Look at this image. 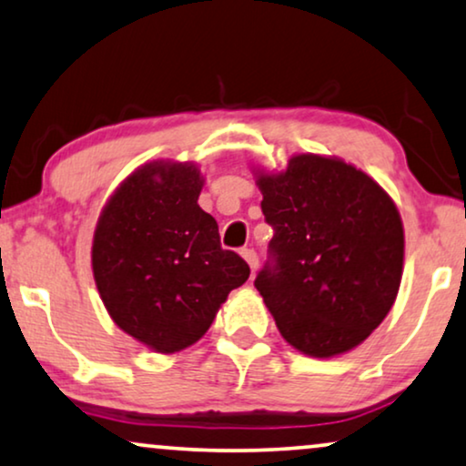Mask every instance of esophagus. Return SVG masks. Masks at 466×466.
<instances>
[{
    "label": "esophagus",
    "instance_id": "obj_1",
    "mask_svg": "<svg viewBox=\"0 0 466 466\" xmlns=\"http://www.w3.org/2000/svg\"><path fill=\"white\" fill-rule=\"evenodd\" d=\"M240 256H243L247 259V264L251 266V272H256V268H258V253L253 251V249H243V251H240Z\"/></svg>",
    "mask_w": 466,
    "mask_h": 466
}]
</instances>
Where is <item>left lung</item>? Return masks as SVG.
<instances>
[{
	"label": "left lung",
	"mask_w": 466,
	"mask_h": 466,
	"mask_svg": "<svg viewBox=\"0 0 466 466\" xmlns=\"http://www.w3.org/2000/svg\"><path fill=\"white\" fill-rule=\"evenodd\" d=\"M258 185L272 238L253 283L279 332L313 358L353 350L399 294L405 234L392 198L362 170L311 153Z\"/></svg>",
	"instance_id": "obj_1"
}]
</instances>
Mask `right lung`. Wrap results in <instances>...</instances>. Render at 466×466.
<instances>
[{"label": "right lung", "mask_w": 466, "mask_h": 466, "mask_svg": "<svg viewBox=\"0 0 466 466\" xmlns=\"http://www.w3.org/2000/svg\"><path fill=\"white\" fill-rule=\"evenodd\" d=\"M200 170L191 164L140 166L97 219L93 277L123 332L159 353L194 345L228 294L249 279L238 253L223 249L219 226L198 207Z\"/></svg>", "instance_id": "obj_1"}]
</instances>
